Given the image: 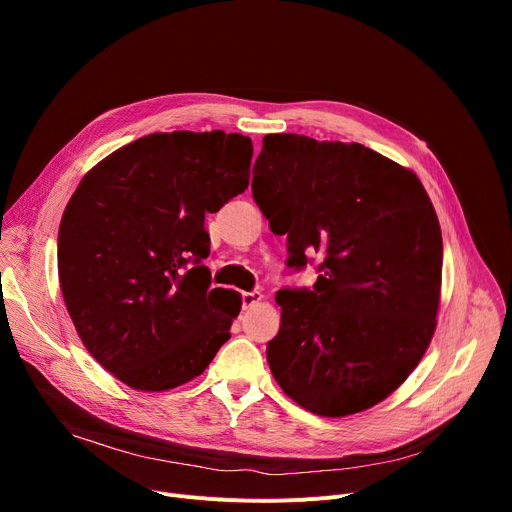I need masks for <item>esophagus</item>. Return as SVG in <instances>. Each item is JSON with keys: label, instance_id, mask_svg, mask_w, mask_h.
<instances>
[{"label": "esophagus", "instance_id": "34e87169", "mask_svg": "<svg viewBox=\"0 0 512 512\" xmlns=\"http://www.w3.org/2000/svg\"><path fill=\"white\" fill-rule=\"evenodd\" d=\"M263 294L259 290H253V292H242V307L249 309V307H255L257 303H261Z\"/></svg>", "mask_w": 512, "mask_h": 512}]
</instances>
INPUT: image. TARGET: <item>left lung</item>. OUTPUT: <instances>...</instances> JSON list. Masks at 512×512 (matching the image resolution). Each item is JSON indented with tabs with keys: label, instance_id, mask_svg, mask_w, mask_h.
Masks as SVG:
<instances>
[{
	"label": "left lung",
	"instance_id": "8db88e82",
	"mask_svg": "<svg viewBox=\"0 0 512 512\" xmlns=\"http://www.w3.org/2000/svg\"><path fill=\"white\" fill-rule=\"evenodd\" d=\"M251 188L272 232L288 236V267L321 257L311 290L276 294V382L321 417L378 405L436 330L442 232L423 184L365 145L282 132L263 137Z\"/></svg>",
	"mask_w": 512,
	"mask_h": 512
}]
</instances>
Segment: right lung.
I'll use <instances>...</instances> for the list:
<instances>
[{"label":"right lung","mask_w":512,"mask_h":512,"mask_svg":"<svg viewBox=\"0 0 512 512\" xmlns=\"http://www.w3.org/2000/svg\"><path fill=\"white\" fill-rule=\"evenodd\" d=\"M238 132H153L80 180L58 232V274L93 359L134 390L164 392L205 371L230 338L240 294L209 288L205 213L249 186Z\"/></svg>","instance_id":"add662e5"}]
</instances>
